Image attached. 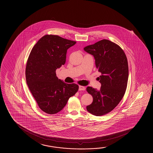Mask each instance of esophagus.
Segmentation results:
<instances>
[{
	"mask_svg": "<svg viewBox=\"0 0 153 153\" xmlns=\"http://www.w3.org/2000/svg\"><path fill=\"white\" fill-rule=\"evenodd\" d=\"M79 91H85V88L83 86H79Z\"/></svg>",
	"mask_w": 153,
	"mask_h": 153,
	"instance_id": "obj_1",
	"label": "esophagus"
}]
</instances>
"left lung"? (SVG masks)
<instances>
[{
  "label": "left lung",
  "mask_w": 153,
  "mask_h": 153,
  "mask_svg": "<svg viewBox=\"0 0 153 153\" xmlns=\"http://www.w3.org/2000/svg\"><path fill=\"white\" fill-rule=\"evenodd\" d=\"M93 55L98 71L100 90L88 86L86 91L92 95L93 102L86 107L94 115H105L115 108L122 100L128 85V67L125 53L119 45L102 39L84 48Z\"/></svg>",
  "instance_id": "1"
}]
</instances>
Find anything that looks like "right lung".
Masks as SVG:
<instances>
[{
    "instance_id": "obj_1",
    "label": "right lung",
    "mask_w": 153,
    "mask_h": 153,
    "mask_svg": "<svg viewBox=\"0 0 153 153\" xmlns=\"http://www.w3.org/2000/svg\"><path fill=\"white\" fill-rule=\"evenodd\" d=\"M76 43L58 35H46L38 41L28 57L27 84L39 108L48 114L60 111L78 90V85L64 83L55 72L65 65L67 50Z\"/></svg>"
}]
</instances>
